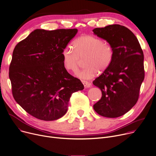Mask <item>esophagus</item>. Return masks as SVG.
I'll list each match as a JSON object with an SVG mask.
<instances>
[{"label": "esophagus", "instance_id": "obj_1", "mask_svg": "<svg viewBox=\"0 0 156 156\" xmlns=\"http://www.w3.org/2000/svg\"><path fill=\"white\" fill-rule=\"evenodd\" d=\"M83 85H84L85 88H90L91 87V84L90 83L85 81V80H82L81 81Z\"/></svg>", "mask_w": 156, "mask_h": 156}]
</instances>
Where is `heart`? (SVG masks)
<instances>
[{"label":"heart","mask_w":156,"mask_h":156,"mask_svg":"<svg viewBox=\"0 0 156 156\" xmlns=\"http://www.w3.org/2000/svg\"><path fill=\"white\" fill-rule=\"evenodd\" d=\"M72 47L65 48L62 53V62L64 68L75 73L81 59L85 58L87 68L79 72L77 76L81 79H91L97 75L98 70L105 71L111 65L113 58L112 45L100 37L84 34L76 38L72 43Z\"/></svg>","instance_id":"1"}]
</instances>
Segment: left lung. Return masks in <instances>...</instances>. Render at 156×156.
Instances as JSON below:
<instances>
[{"mask_svg": "<svg viewBox=\"0 0 156 156\" xmlns=\"http://www.w3.org/2000/svg\"><path fill=\"white\" fill-rule=\"evenodd\" d=\"M93 31L113 49L111 65L93 81L102 93L93 108L101 116L119 117L129 112L139 99L145 76L143 51L136 36L125 26L113 24Z\"/></svg>", "mask_w": 156, "mask_h": 156, "instance_id": "1", "label": "left lung"}]
</instances>
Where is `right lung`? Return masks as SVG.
<instances>
[{"mask_svg":"<svg viewBox=\"0 0 156 156\" xmlns=\"http://www.w3.org/2000/svg\"><path fill=\"white\" fill-rule=\"evenodd\" d=\"M77 32V29H36L14 49L9 66L12 95L36 119L51 121L62 117L72 93L84 88L62 62V53Z\"/></svg>","mask_w":156,"mask_h":156,"instance_id":"right-lung-1","label":"right lung"}]
</instances>
